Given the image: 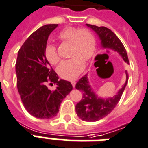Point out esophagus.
Listing matches in <instances>:
<instances>
[{"instance_id":"obj_1","label":"esophagus","mask_w":148,"mask_h":148,"mask_svg":"<svg viewBox=\"0 0 148 148\" xmlns=\"http://www.w3.org/2000/svg\"><path fill=\"white\" fill-rule=\"evenodd\" d=\"M71 84H72V86L75 87V84H76V82H75V81H71Z\"/></svg>"}]
</instances>
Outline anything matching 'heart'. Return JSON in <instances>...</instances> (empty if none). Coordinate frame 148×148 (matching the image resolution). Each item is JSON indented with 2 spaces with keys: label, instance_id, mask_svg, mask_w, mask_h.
I'll return each instance as SVG.
<instances>
[{
  "label": "heart",
  "instance_id": "1",
  "mask_svg": "<svg viewBox=\"0 0 148 148\" xmlns=\"http://www.w3.org/2000/svg\"><path fill=\"white\" fill-rule=\"evenodd\" d=\"M58 39L63 42L72 44L71 56L72 58L61 62L57 67V73L62 78L72 80L76 78L84 68V60H88L95 53V38L88 29L67 27L58 34ZM44 54L49 63L56 65L59 63L60 56L56 45L48 43Z\"/></svg>",
  "mask_w": 148,
  "mask_h": 148
}]
</instances>
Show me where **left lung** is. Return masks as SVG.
<instances>
[{
	"mask_svg": "<svg viewBox=\"0 0 148 148\" xmlns=\"http://www.w3.org/2000/svg\"><path fill=\"white\" fill-rule=\"evenodd\" d=\"M87 25L93 29L99 35L100 39L101 40L102 47L106 49H112L115 51H117L123 56L124 61L127 64H130L126 49L122 42L113 32L104 26L99 27L90 24H87ZM127 83V81L123 87V88L119 90L118 94L113 96V98L103 99H100L95 95L88 84L87 75L83 76L77 82L75 85V88L78 91H81L83 94L81 101L77 103L75 106L77 115L82 120L88 122L98 121L99 119L106 117L116 106L117 103L121 99Z\"/></svg>",
	"mask_w": 148,
	"mask_h": 148,
	"instance_id": "1",
	"label": "left lung"
}]
</instances>
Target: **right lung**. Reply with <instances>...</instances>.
Masks as SVG:
<instances>
[{
  "label": "right lung",
  "instance_id": "obj_1",
  "mask_svg": "<svg viewBox=\"0 0 148 148\" xmlns=\"http://www.w3.org/2000/svg\"><path fill=\"white\" fill-rule=\"evenodd\" d=\"M57 26L46 25L34 32L18 50L15 64L17 87L23 106L29 114L40 119L56 116L61 101L73 88L70 82L58 79L44 54L49 34ZM47 83H56L57 88L48 89Z\"/></svg>",
  "mask_w": 148,
  "mask_h": 148
}]
</instances>
